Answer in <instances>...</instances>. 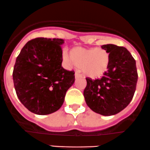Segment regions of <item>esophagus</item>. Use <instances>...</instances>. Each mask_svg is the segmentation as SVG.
Segmentation results:
<instances>
[{
    "instance_id": "34e87169",
    "label": "esophagus",
    "mask_w": 150,
    "mask_h": 150,
    "mask_svg": "<svg viewBox=\"0 0 150 150\" xmlns=\"http://www.w3.org/2000/svg\"><path fill=\"white\" fill-rule=\"evenodd\" d=\"M79 77H81V74H80L79 73H78V72H76L75 73V78H79Z\"/></svg>"
}]
</instances>
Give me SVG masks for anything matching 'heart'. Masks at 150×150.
I'll use <instances>...</instances> for the list:
<instances>
[{
  "label": "heart",
  "instance_id": "heart-1",
  "mask_svg": "<svg viewBox=\"0 0 150 150\" xmlns=\"http://www.w3.org/2000/svg\"><path fill=\"white\" fill-rule=\"evenodd\" d=\"M63 58L69 64L81 68L83 74L93 79L104 75L110 61L109 53L106 50L96 47H74L71 50L70 55L65 52Z\"/></svg>",
  "mask_w": 150,
  "mask_h": 150
}]
</instances>
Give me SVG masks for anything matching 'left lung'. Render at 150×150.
Segmentation results:
<instances>
[{"label":"left lung","instance_id":"left-lung-1","mask_svg":"<svg viewBox=\"0 0 150 150\" xmlns=\"http://www.w3.org/2000/svg\"><path fill=\"white\" fill-rule=\"evenodd\" d=\"M101 48L110 55L107 71L101 79L86 78L84 90L86 103L96 113L111 116L119 113L130 103L138 80L136 60L123 47L105 44Z\"/></svg>","mask_w":150,"mask_h":150}]
</instances>
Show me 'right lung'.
I'll use <instances>...</instances> for the list:
<instances>
[{"mask_svg":"<svg viewBox=\"0 0 150 150\" xmlns=\"http://www.w3.org/2000/svg\"><path fill=\"white\" fill-rule=\"evenodd\" d=\"M60 38H36L23 47L16 59L13 80L21 103L38 115H50L63 105L75 81L74 71L62 67Z\"/></svg>","mask_w":150,"mask_h":150,"instance_id":"1","label":"right lung"}]
</instances>
